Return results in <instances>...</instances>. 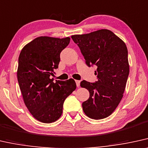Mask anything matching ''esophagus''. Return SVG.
<instances>
[{
    "instance_id": "1",
    "label": "esophagus",
    "mask_w": 148,
    "mask_h": 148,
    "mask_svg": "<svg viewBox=\"0 0 148 148\" xmlns=\"http://www.w3.org/2000/svg\"><path fill=\"white\" fill-rule=\"evenodd\" d=\"M80 80H76V86H77V87H79V86H80Z\"/></svg>"
}]
</instances>
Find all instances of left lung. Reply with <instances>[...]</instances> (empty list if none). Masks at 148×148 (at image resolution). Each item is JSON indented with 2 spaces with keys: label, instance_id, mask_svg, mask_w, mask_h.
Wrapping results in <instances>:
<instances>
[{
  "label": "left lung",
  "instance_id": "1",
  "mask_svg": "<svg viewBox=\"0 0 148 148\" xmlns=\"http://www.w3.org/2000/svg\"><path fill=\"white\" fill-rule=\"evenodd\" d=\"M89 67L96 65L95 83L83 80L81 87L89 92L82 104L85 115L93 119L111 115L120 102L129 74L128 50L125 43L112 31L101 29L72 36Z\"/></svg>",
  "mask_w": 148,
  "mask_h": 148
}]
</instances>
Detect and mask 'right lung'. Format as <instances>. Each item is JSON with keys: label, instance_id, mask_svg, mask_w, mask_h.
<instances>
[{"label": "right lung", "instance_id": "add662e5", "mask_svg": "<svg viewBox=\"0 0 148 148\" xmlns=\"http://www.w3.org/2000/svg\"><path fill=\"white\" fill-rule=\"evenodd\" d=\"M70 38L42 36L22 48L18 58V81L28 110L43 123L57 121L63 113V102L76 89L72 78L54 82L60 53Z\"/></svg>", "mask_w": 148, "mask_h": 148}]
</instances>
